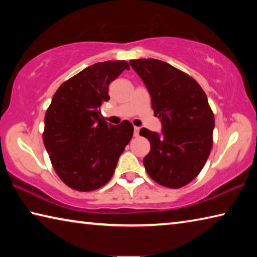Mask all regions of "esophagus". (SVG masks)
Masks as SVG:
<instances>
[{
    "instance_id": "1",
    "label": "esophagus",
    "mask_w": 257,
    "mask_h": 257,
    "mask_svg": "<svg viewBox=\"0 0 257 257\" xmlns=\"http://www.w3.org/2000/svg\"><path fill=\"white\" fill-rule=\"evenodd\" d=\"M134 136L138 137L139 136V127H135L134 128Z\"/></svg>"
}]
</instances>
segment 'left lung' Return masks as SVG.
Masks as SVG:
<instances>
[{"label":"left lung","instance_id":"8db88e82","mask_svg":"<svg viewBox=\"0 0 257 257\" xmlns=\"http://www.w3.org/2000/svg\"><path fill=\"white\" fill-rule=\"evenodd\" d=\"M151 95L154 115L162 123L158 134L142 128L151 143L143 163L150 177L168 188L195 179L213 144L214 115L197 81L171 64L155 59L130 60Z\"/></svg>","mask_w":257,"mask_h":257}]
</instances>
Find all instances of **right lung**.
<instances>
[{"label":"right lung","mask_w":257,"mask_h":257,"mask_svg":"<svg viewBox=\"0 0 257 257\" xmlns=\"http://www.w3.org/2000/svg\"><path fill=\"white\" fill-rule=\"evenodd\" d=\"M125 61H105L87 67L56 90L45 114V149L60 179L72 189L90 191L108 182L134 127L102 119L101 105L110 99L108 85Z\"/></svg>","instance_id":"obj_1"}]
</instances>
